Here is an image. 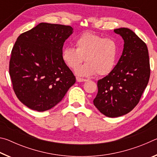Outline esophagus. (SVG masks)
Instances as JSON below:
<instances>
[{
    "mask_svg": "<svg viewBox=\"0 0 157 157\" xmlns=\"http://www.w3.org/2000/svg\"><path fill=\"white\" fill-rule=\"evenodd\" d=\"M76 80H77V82H86V79L80 78H79V77H77Z\"/></svg>",
    "mask_w": 157,
    "mask_h": 157,
    "instance_id": "34e87169",
    "label": "esophagus"
}]
</instances>
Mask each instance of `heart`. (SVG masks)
Here are the masks:
<instances>
[{"mask_svg": "<svg viewBox=\"0 0 157 157\" xmlns=\"http://www.w3.org/2000/svg\"><path fill=\"white\" fill-rule=\"evenodd\" d=\"M75 46L63 48L62 58L72 69L78 68L84 59L86 62L76 70L78 75L89 77L97 73L103 76L112 71L118 52V45L113 39L86 33L77 37Z\"/></svg>", "mask_w": 157, "mask_h": 157, "instance_id": "heart-1", "label": "heart"}]
</instances>
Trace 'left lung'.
<instances>
[{"label":"left lung","mask_w":157,"mask_h":157,"mask_svg":"<svg viewBox=\"0 0 157 157\" xmlns=\"http://www.w3.org/2000/svg\"><path fill=\"white\" fill-rule=\"evenodd\" d=\"M124 40L121 57L110 73L98 81V94L94 104L105 116L125 115L139 103L150 75L146 44L127 28L114 30Z\"/></svg>","instance_id":"obj_1"}]
</instances>
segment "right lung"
Segmentation results:
<instances>
[{
	"mask_svg": "<svg viewBox=\"0 0 157 157\" xmlns=\"http://www.w3.org/2000/svg\"><path fill=\"white\" fill-rule=\"evenodd\" d=\"M71 26L41 23L21 34L13 47L10 75L21 102L37 111L54 107L76 81L63 62V43L71 34Z\"/></svg>",
	"mask_w": 157,
	"mask_h": 157,
	"instance_id": "obj_1",
	"label": "right lung"
}]
</instances>
